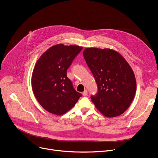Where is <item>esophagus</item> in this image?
<instances>
[{
  "label": "esophagus",
  "instance_id": "esophagus-1",
  "mask_svg": "<svg viewBox=\"0 0 158 158\" xmlns=\"http://www.w3.org/2000/svg\"><path fill=\"white\" fill-rule=\"evenodd\" d=\"M88 95V91L87 90H85L83 92H82V95L83 96H86Z\"/></svg>",
  "mask_w": 158,
  "mask_h": 158
}]
</instances>
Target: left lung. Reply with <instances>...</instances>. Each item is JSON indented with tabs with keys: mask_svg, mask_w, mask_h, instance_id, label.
Here are the masks:
<instances>
[{
	"mask_svg": "<svg viewBox=\"0 0 158 158\" xmlns=\"http://www.w3.org/2000/svg\"><path fill=\"white\" fill-rule=\"evenodd\" d=\"M83 56L97 85V94L91 96L96 108L108 118L122 114L131 105L136 90L130 65L121 54L110 48H87Z\"/></svg>",
	"mask_w": 158,
	"mask_h": 158,
	"instance_id": "left-lung-1",
	"label": "left lung"
}]
</instances>
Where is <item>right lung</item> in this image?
I'll return each instance as SVG.
<instances>
[{"label": "right lung", "instance_id": "1", "mask_svg": "<svg viewBox=\"0 0 158 158\" xmlns=\"http://www.w3.org/2000/svg\"><path fill=\"white\" fill-rule=\"evenodd\" d=\"M82 49L79 46L57 44L49 48L36 62L32 88L38 102L48 112L63 114L82 96L66 76L67 69Z\"/></svg>", "mask_w": 158, "mask_h": 158}]
</instances>
